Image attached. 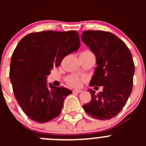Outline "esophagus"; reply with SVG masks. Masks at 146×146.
Returning <instances> with one entry per match:
<instances>
[{
    "mask_svg": "<svg viewBox=\"0 0 146 146\" xmlns=\"http://www.w3.org/2000/svg\"><path fill=\"white\" fill-rule=\"evenodd\" d=\"M73 92H74V93H80V92H82L81 90H73Z\"/></svg>",
    "mask_w": 146,
    "mask_h": 146,
    "instance_id": "esophagus-1",
    "label": "esophagus"
}]
</instances>
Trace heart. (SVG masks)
Here are the masks:
<instances>
[{"mask_svg": "<svg viewBox=\"0 0 146 146\" xmlns=\"http://www.w3.org/2000/svg\"><path fill=\"white\" fill-rule=\"evenodd\" d=\"M83 80V78L76 75H71L69 76L66 78V81L69 85H72L74 87H79L81 85V82Z\"/></svg>", "mask_w": 146, "mask_h": 146, "instance_id": "b5f03b06", "label": "heart"}]
</instances>
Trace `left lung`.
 <instances>
[{
	"label": "left lung",
	"instance_id": "1",
	"mask_svg": "<svg viewBox=\"0 0 146 146\" xmlns=\"http://www.w3.org/2000/svg\"><path fill=\"white\" fill-rule=\"evenodd\" d=\"M81 39L96 57L90 86H103L98 94L88 90L91 101L82 107L94 118L110 119L121 111L131 93L135 72L131 53L123 41L109 32L85 31Z\"/></svg>",
	"mask_w": 146,
	"mask_h": 146
}]
</instances>
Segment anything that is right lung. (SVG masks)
<instances>
[{
    "label": "right lung",
    "mask_w": 146,
    "mask_h": 146,
    "mask_svg": "<svg viewBox=\"0 0 146 146\" xmlns=\"http://www.w3.org/2000/svg\"><path fill=\"white\" fill-rule=\"evenodd\" d=\"M80 46L76 31L48 30L26 35L16 46L10 61V82L19 105L34 121L46 123L60 114L72 91L48 85L47 76Z\"/></svg>",
    "instance_id": "add662e5"
}]
</instances>
